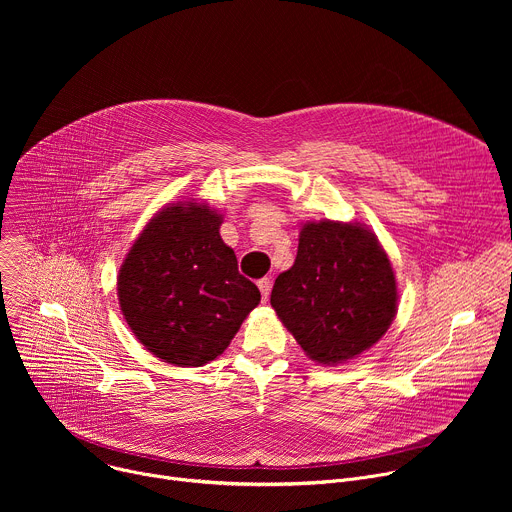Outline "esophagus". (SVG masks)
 Returning <instances> with one entry per match:
<instances>
[{"mask_svg": "<svg viewBox=\"0 0 512 512\" xmlns=\"http://www.w3.org/2000/svg\"><path fill=\"white\" fill-rule=\"evenodd\" d=\"M257 285H259V289H261L263 302H267V300H269V289H271V279H269V277H263V279L257 281Z\"/></svg>", "mask_w": 512, "mask_h": 512, "instance_id": "obj_1", "label": "esophagus"}]
</instances>
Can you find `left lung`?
<instances>
[{
	"label": "left lung",
	"instance_id": "obj_1",
	"mask_svg": "<svg viewBox=\"0 0 512 512\" xmlns=\"http://www.w3.org/2000/svg\"><path fill=\"white\" fill-rule=\"evenodd\" d=\"M397 281L373 231L358 223H306L298 257L279 273L271 306L304 352L338 364L377 344L397 314Z\"/></svg>",
	"mask_w": 512,
	"mask_h": 512
}]
</instances>
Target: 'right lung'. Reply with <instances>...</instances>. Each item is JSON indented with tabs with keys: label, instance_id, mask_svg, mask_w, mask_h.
Segmentation results:
<instances>
[{
	"label": "right lung",
	"instance_id": "add662e5",
	"mask_svg": "<svg viewBox=\"0 0 512 512\" xmlns=\"http://www.w3.org/2000/svg\"><path fill=\"white\" fill-rule=\"evenodd\" d=\"M223 214L204 202L164 206L129 249L117 298L135 338L176 367L223 354L261 302L221 239Z\"/></svg>",
	"mask_w": 512,
	"mask_h": 512
}]
</instances>
